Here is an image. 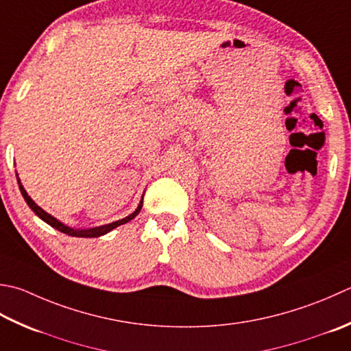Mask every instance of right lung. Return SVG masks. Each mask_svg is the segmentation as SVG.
I'll list each match as a JSON object with an SVG mask.
<instances>
[{
	"label": "right lung",
	"mask_w": 351,
	"mask_h": 351,
	"mask_svg": "<svg viewBox=\"0 0 351 351\" xmlns=\"http://www.w3.org/2000/svg\"><path fill=\"white\" fill-rule=\"evenodd\" d=\"M16 180H18V185H19L21 195H23L24 201H25L27 205H29V207L33 210L34 215H36L39 219H43V221H44L45 223L53 226V228H56L58 231L64 232V234L73 236V237H100V236H105L106 232L112 231L114 228H117V226H120V225H123V223H128L129 221H132V219H134L136 215H138L141 207H143V197H141V201H140V204H138V207H136V210H135L134 213H130L129 216L120 219V221H115V222L101 225V226H95V228H84V230H80V228H71V226H68V225H65V223H62L60 221H58V219L54 217V216L48 215V213H47L45 210L40 208L39 205H38L36 202H34L29 195H27L25 189L23 187V184H21V180L18 178V173H16Z\"/></svg>",
	"instance_id": "1"
}]
</instances>
